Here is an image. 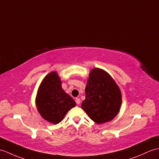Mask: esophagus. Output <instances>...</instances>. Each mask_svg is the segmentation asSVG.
<instances>
[{
	"label": "esophagus",
	"instance_id": "1",
	"mask_svg": "<svg viewBox=\"0 0 159 159\" xmlns=\"http://www.w3.org/2000/svg\"><path fill=\"white\" fill-rule=\"evenodd\" d=\"M75 102L76 103V104H80V99L79 98H76L75 99Z\"/></svg>",
	"mask_w": 159,
	"mask_h": 159
}]
</instances>
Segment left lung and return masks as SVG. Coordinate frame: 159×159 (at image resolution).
Here are the masks:
<instances>
[{
  "label": "left lung",
  "mask_w": 159,
  "mask_h": 159,
  "mask_svg": "<svg viewBox=\"0 0 159 159\" xmlns=\"http://www.w3.org/2000/svg\"><path fill=\"white\" fill-rule=\"evenodd\" d=\"M82 108L91 120L102 124L112 120L119 113L122 97L119 87L108 73L94 68L89 74Z\"/></svg>",
  "instance_id": "left-lung-1"
}]
</instances>
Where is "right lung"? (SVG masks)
Returning <instances> with one entry per match:
<instances>
[{"mask_svg":"<svg viewBox=\"0 0 159 159\" xmlns=\"http://www.w3.org/2000/svg\"><path fill=\"white\" fill-rule=\"evenodd\" d=\"M36 104L44 119L57 124L64 119L76 102L61 88V82L56 72L47 75L39 88Z\"/></svg>","mask_w":159,"mask_h":159,"instance_id":"add662e5","label":"right lung"}]
</instances>
